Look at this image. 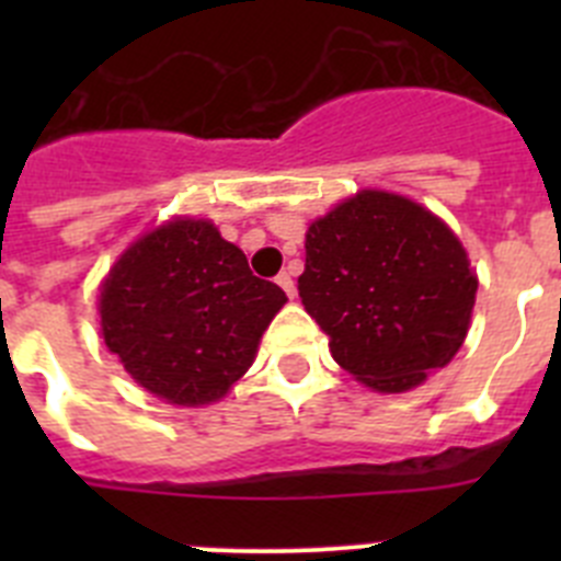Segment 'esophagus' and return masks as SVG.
Masks as SVG:
<instances>
[{
  "instance_id": "obj_1",
  "label": "esophagus",
  "mask_w": 561,
  "mask_h": 561,
  "mask_svg": "<svg viewBox=\"0 0 561 561\" xmlns=\"http://www.w3.org/2000/svg\"><path fill=\"white\" fill-rule=\"evenodd\" d=\"M275 280H277V286H280V289H284L286 295H289V297H295V295H297V289H295V280H291V275H289V272H280V275H277Z\"/></svg>"
}]
</instances>
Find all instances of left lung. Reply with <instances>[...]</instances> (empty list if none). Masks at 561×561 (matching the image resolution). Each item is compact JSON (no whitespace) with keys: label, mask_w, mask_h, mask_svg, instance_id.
<instances>
[{"label":"left lung","mask_w":561,"mask_h":561,"mask_svg":"<svg viewBox=\"0 0 561 561\" xmlns=\"http://www.w3.org/2000/svg\"><path fill=\"white\" fill-rule=\"evenodd\" d=\"M297 289L340 368L379 393H404L463 345L478 275L427 207L362 191L311 221Z\"/></svg>","instance_id":"obj_1"}]
</instances>
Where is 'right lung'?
Masks as SVG:
<instances>
[{
  "label": "right lung",
  "mask_w": 561,
  "mask_h": 561,
  "mask_svg": "<svg viewBox=\"0 0 561 561\" xmlns=\"http://www.w3.org/2000/svg\"><path fill=\"white\" fill-rule=\"evenodd\" d=\"M286 304L205 219H173L134 241L101 286V331L148 393L199 408L247 374Z\"/></svg>",
  "instance_id": "right-lung-1"
}]
</instances>
